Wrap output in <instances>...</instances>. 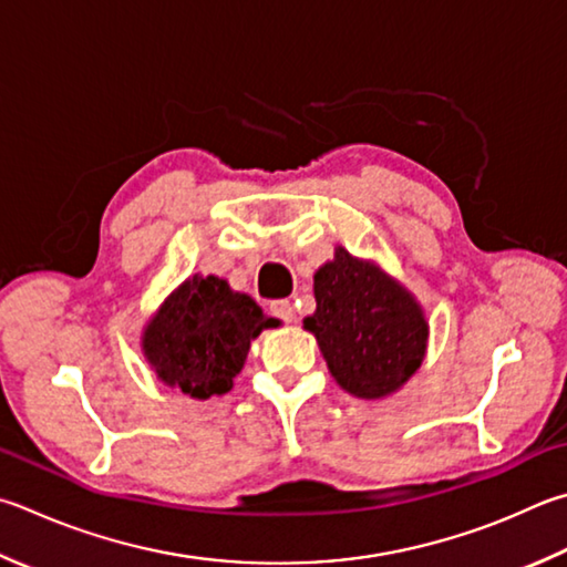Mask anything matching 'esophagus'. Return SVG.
I'll return each instance as SVG.
<instances>
[{"label": "esophagus", "mask_w": 567, "mask_h": 567, "mask_svg": "<svg viewBox=\"0 0 567 567\" xmlns=\"http://www.w3.org/2000/svg\"><path fill=\"white\" fill-rule=\"evenodd\" d=\"M272 312L277 315V317H282L285 322H295V307H292V302L290 300H277L275 305H272Z\"/></svg>", "instance_id": "1"}]
</instances>
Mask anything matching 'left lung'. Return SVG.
<instances>
[{"label":"left lung","instance_id":"left-lung-1","mask_svg":"<svg viewBox=\"0 0 567 567\" xmlns=\"http://www.w3.org/2000/svg\"><path fill=\"white\" fill-rule=\"evenodd\" d=\"M315 300L302 327L347 394L386 399L419 372L429 344L424 307L374 260L337 245L315 272Z\"/></svg>","mask_w":567,"mask_h":567}]
</instances>
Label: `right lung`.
Masks as SVG:
<instances>
[{
  "label": "right lung",
  "instance_id": "obj_1",
  "mask_svg": "<svg viewBox=\"0 0 567 567\" xmlns=\"http://www.w3.org/2000/svg\"><path fill=\"white\" fill-rule=\"evenodd\" d=\"M280 319L215 275H190L143 324L141 349L163 384L205 401L228 394L250 342Z\"/></svg>",
  "mask_w": 567,
  "mask_h": 567
}]
</instances>
